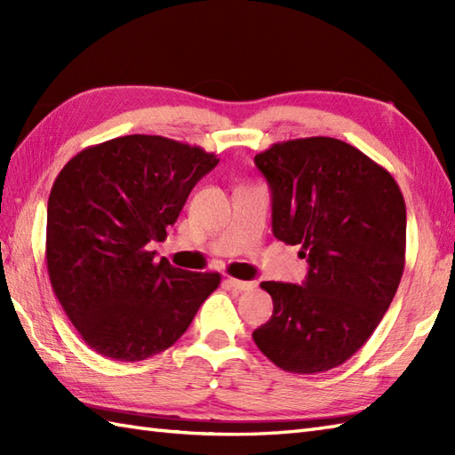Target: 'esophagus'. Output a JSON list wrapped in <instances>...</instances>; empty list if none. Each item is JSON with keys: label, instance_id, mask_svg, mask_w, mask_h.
Wrapping results in <instances>:
<instances>
[{"label": "esophagus", "instance_id": "obj_1", "mask_svg": "<svg viewBox=\"0 0 455 455\" xmlns=\"http://www.w3.org/2000/svg\"><path fill=\"white\" fill-rule=\"evenodd\" d=\"M227 285L236 289V291H248V289L256 287L254 282H243V279H236V277H227Z\"/></svg>", "mask_w": 455, "mask_h": 455}]
</instances>
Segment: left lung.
<instances>
[{
    "mask_svg": "<svg viewBox=\"0 0 455 455\" xmlns=\"http://www.w3.org/2000/svg\"><path fill=\"white\" fill-rule=\"evenodd\" d=\"M272 189L274 236L299 244L303 285L262 282L274 315L252 332L283 371L342 365L387 311L404 269L407 207L391 173L347 142L308 137L256 154Z\"/></svg>",
    "mask_w": 455,
    "mask_h": 455,
    "instance_id": "8db88e82",
    "label": "left lung"
}]
</instances>
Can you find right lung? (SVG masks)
<instances>
[{"mask_svg":"<svg viewBox=\"0 0 455 455\" xmlns=\"http://www.w3.org/2000/svg\"><path fill=\"white\" fill-rule=\"evenodd\" d=\"M212 152L156 134L84 148L54 180L46 211L52 291L84 342L119 362H140L178 342L217 272H186L152 243L166 238Z\"/></svg>","mask_w":455,"mask_h":455,"instance_id":"1","label":"right lung"}]
</instances>
